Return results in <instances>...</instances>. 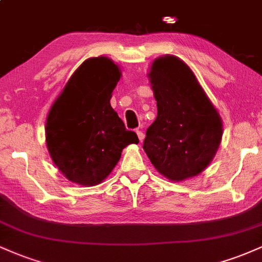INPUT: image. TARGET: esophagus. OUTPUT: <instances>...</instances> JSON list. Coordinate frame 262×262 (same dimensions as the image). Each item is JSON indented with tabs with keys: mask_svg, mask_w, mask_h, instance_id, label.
I'll return each mask as SVG.
<instances>
[{
	"mask_svg": "<svg viewBox=\"0 0 262 262\" xmlns=\"http://www.w3.org/2000/svg\"><path fill=\"white\" fill-rule=\"evenodd\" d=\"M135 132H137V135H138V138H139V140L143 141L144 140V133H143V132L139 130V129H137Z\"/></svg>",
	"mask_w": 262,
	"mask_h": 262,
	"instance_id": "obj_1",
	"label": "esophagus"
}]
</instances>
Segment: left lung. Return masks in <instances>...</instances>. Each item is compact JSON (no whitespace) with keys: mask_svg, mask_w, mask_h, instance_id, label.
<instances>
[{"mask_svg":"<svg viewBox=\"0 0 262 262\" xmlns=\"http://www.w3.org/2000/svg\"><path fill=\"white\" fill-rule=\"evenodd\" d=\"M148 77L158 117L146 129L144 151L171 181L197 176L213 160L223 135L217 108L193 71L175 55L155 59Z\"/></svg>","mask_w":262,"mask_h":262,"instance_id":"obj_1","label":"left lung"}]
</instances>
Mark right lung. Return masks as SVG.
Instances as JSON below:
<instances>
[{
  "mask_svg": "<svg viewBox=\"0 0 262 262\" xmlns=\"http://www.w3.org/2000/svg\"><path fill=\"white\" fill-rule=\"evenodd\" d=\"M121 68L107 56L90 58L75 70L50 107L45 141L50 158L69 181L96 186L112 172L134 132L111 106Z\"/></svg>",
  "mask_w": 262,
  "mask_h": 262,
  "instance_id": "obj_1",
  "label": "right lung"
}]
</instances>
